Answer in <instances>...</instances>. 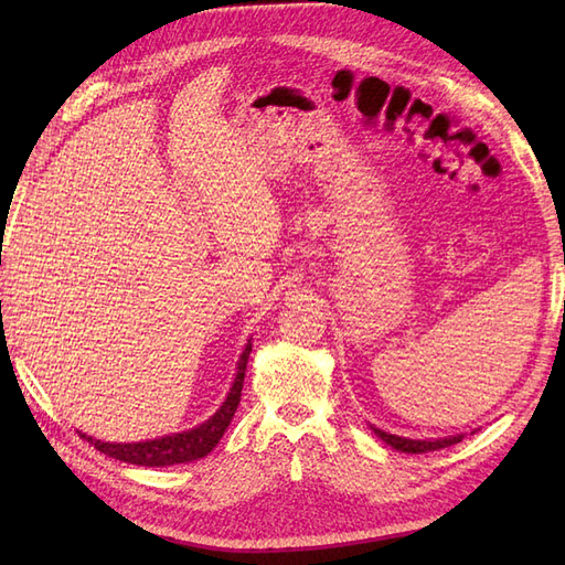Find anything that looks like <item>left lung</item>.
<instances>
[{
	"mask_svg": "<svg viewBox=\"0 0 565 565\" xmlns=\"http://www.w3.org/2000/svg\"><path fill=\"white\" fill-rule=\"evenodd\" d=\"M372 431L377 434L386 446L396 448L401 452H409V455H422V452H434V450H443V448H450L455 446V443L461 440V436H452V438H438V440H409V438H403V436H393V434H386L382 429H374Z\"/></svg>",
	"mask_w": 565,
	"mask_h": 565,
	"instance_id": "8db88e82",
	"label": "left lung"
}]
</instances>
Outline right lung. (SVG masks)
<instances>
[{
	"label": "right lung",
	"instance_id": "1",
	"mask_svg": "<svg viewBox=\"0 0 565 565\" xmlns=\"http://www.w3.org/2000/svg\"><path fill=\"white\" fill-rule=\"evenodd\" d=\"M249 353H252V344H247L241 355V363H237V377L233 382V388L228 393L226 403L216 409V415L212 419L195 426V429H191V431L146 440V443H104V440H96V438L84 436V434H79V436L87 438L96 450H100L108 457H115L119 461H127V465L172 467V465H185V461L200 459L214 450L221 436H224V431L228 429L237 405H241Z\"/></svg>",
	"mask_w": 565,
	"mask_h": 565
}]
</instances>
